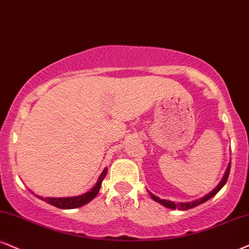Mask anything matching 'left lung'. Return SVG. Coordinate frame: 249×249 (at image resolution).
Returning a JSON list of instances; mask_svg holds the SVG:
<instances>
[{
	"mask_svg": "<svg viewBox=\"0 0 249 249\" xmlns=\"http://www.w3.org/2000/svg\"><path fill=\"white\" fill-rule=\"evenodd\" d=\"M230 168H231V162H230L228 168H226L225 173H224V176H223V179L220 180V182L218 183V186H217L214 189L211 190L209 194H207L205 196H203V197H201V198H198V199H195V201H193V202H178V203H176V202L168 201V199L159 198L158 196L153 195L152 193H150L149 190H148L149 195L151 196L153 201L158 202V203H160L161 205H164V207H166V208H170V209H173V210H176V209H178V210H188V209H192V208L197 207V205L204 203V202H207L208 199H210L211 197H213V196L216 195L217 193H218L219 190L223 188L224 185H225V183H226V181H228V178H229V174H230Z\"/></svg>",
	"mask_w": 249,
	"mask_h": 249,
	"instance_id": "8db88e82",
	"label": "left lung"
}]
</instances>
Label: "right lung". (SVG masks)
Returning <instances> with one entry per match:
<instances>
[{
  "mask_svg": "<svg viewBox=\"0 0 249 249\" xmlns=\"http://www.w3.org/2000/svg\"><path fill=\"white\" fill-rule=\"evenodd\" d=\"M107 174V168H104V171L101 172V174L98 178V181L96 185L93 186V188L89 190L85 194L79 195V196H71V197H42V196L36 195V197L42 199V201L47 202L51 205H54V207L60 208V209H76V208L83 207V205L88 204L89 202L92 201L94 197H96L98 193H99L101 182L105 179Z\"/></svg>",
  "mask_w": 249,
  "mask_h": 249,
  "instance_id": "right-lung-1",
  "label": "right lung"
}]
</instances>
